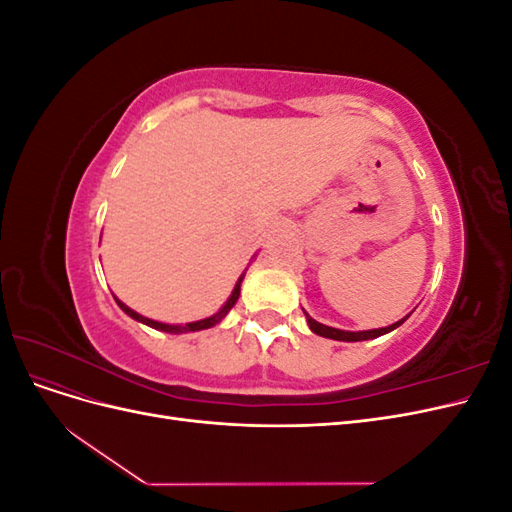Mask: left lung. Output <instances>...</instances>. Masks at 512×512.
Returning a JSON list of instances; mask_svg holds the SVG:
<instances>
[{"label":"left lung","instance_id":"8db88e82","mask_svg":"<svg viewBox=\"0 0 512 512\" xmlns=\"http://www.w3.org/2000/svg\"><path fill=\"white\" fill-rule=\"evenodd\" d=\"M408 316H410V314H408ZM408 316L397 320V322H393L391 327H384V329H371V331H342V329L327 327V324H320V322H316L312 316L305 314L309 329H312L316 335L329 337V339H337V342H363V339H376V337H380V335H384V333H391L393 329L399 327V324H404V322L408 320Z\"/></svg>","mask_w":512,"mask_h":512}]
</instances>
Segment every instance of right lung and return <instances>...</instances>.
I'll use <instances>...</instances> for the list:
<instances>
[{"instance_id": "1", "label": "right lung", "mask_w": 512, "mask_h": 512, "mask_svg": "<svg viewBox=\"0 0 512 512\" xmlns=\"http://www.w3.org/2000/svg\"><path fill=\"white\" fill-rule=\"evenodd\" d=\"M243 277H245V273L239 277L237 280V284H235V290H232V294L228 297V301L222 305V309L218 314H213V316H209V318H205V320H196V322H188V324H164V322H158V320H151V318H145V316H141V314H136L134 309H130L126 303H121L117 297H115V301H117V305L123 309V312H126L130 318H134V320H138V322H143V324H147V327H151V329H158V331H166V333H188V331H203V329H211V327H215V324H218L230 309H232V305L237 303V299H239V294H241V282H243Z\"/></svg>"}]
</instances>
